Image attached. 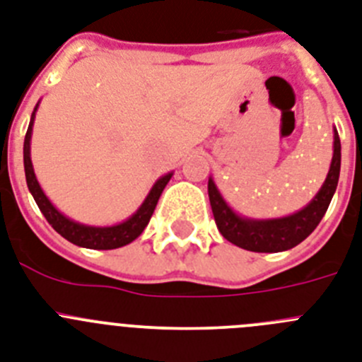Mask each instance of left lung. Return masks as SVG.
<instances>
[{"label":"left lung","instance_id":"left-lung-1","mask_svg":"<svg viewBox=\"0 0 362 362\" xmlns=\"http://www.w3.org/2000/svg\"><path fill=\"white\" fill-rule=\"evenodd\" d=\"M341 172V139L339 134L333 135V159L328 177L324 181L319 194L313 197L310 205L293 216L280 219H245L234 214L219 196L214 181L209 179V199H211L212 214H214L218 230L225 240L234 245L252 252H280L293 249L313 233L320 219L328 211L332 197L335 194Z\"/></svg>","mask_w":362,"mask_h":362}]
</instances>
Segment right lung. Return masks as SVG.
Instances as JSON below:
<instances>
[{
  "mask_svg": "<svg viewBox=\"0 0 362 362\" xmlns=\"http://www.w3.org/2000/svg\"><path fill=\"white\" fill-rule=\"evenodd\" d=\"M36 111V107H34ZM34 111L33 117H30V124L27 128L25 134V143H23V166H25V179L27 187H29L30 194H33L34 202L38 205V209L42 211V214L45 216V219L49 221L54 230H57L60 236H64L67 242L75 243V245L86 247V249H97V251H107V249H117V247L128 245L135 240V238L141 236V233L144 230V227L150 221L151 214L156 211V205L159 202L160 194L165 190L166 183L170 181L172 174H166L153 185V188L150 190L148 197L144 199V203L141 205L137 212L129 219H126L124 223L115 225V227H88V225H80L67 219L66 216L60 214V212L51 205L45 194L42 192L38 181H36V175H34L33 163H30V134H33V120H34Z\"/></svg>",
  "mask_w": 362,
  "mask_h": 362,
  "instance_id": "1",
  "label": "right lung"
}]
</instances>
